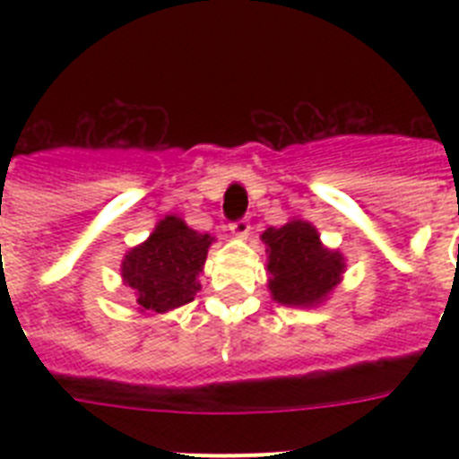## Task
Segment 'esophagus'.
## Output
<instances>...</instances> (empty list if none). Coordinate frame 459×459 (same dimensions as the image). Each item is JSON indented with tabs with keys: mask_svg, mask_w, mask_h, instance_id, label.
I'll list each match as a JSON object with an SVG mask.
<instances>
[{
	"mask_svg": "<svg viewBox=\"0 0 459 459\" xmlns=\"http://www.w3.org/2000/svg\"><path fill=\"white\" fill-rule=\"evenodd\" d=\"M230 230H232L234 237H248L250 234V222L246 218H238V221L230 222Z\"/></svg>",
	"mask_w": 459,
	"mask_h": 459,
	"instance_id": "34e87169",
	"label": "esophagus"
}]
</instances>
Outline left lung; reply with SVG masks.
Segmentation results:
<instances>
[{
	"label": "left lung",
	"instance_id": "obj_1",
	"mask_svg": "<svg viewBox=\"0 0 459 459\" xmlns=\"http://www.w3.org/2000/svg\"><path fill=\"white\" fill-rule=\"evenodd\" d=\"M269 253V287L278 303L312 306L338 285L342 255L324 248L317 230L306 221L269 227L262 234Z\"/></svg>",
	"mask_w": 459,
	"mask_h": 459
}]
</instances>
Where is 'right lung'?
<instances>
[{"instance_id": "right-lung-1", "label": "right lung", "mask_w": 459, "mask_h": 459, "mask_svg": "<svg viewBox=\"0 0 459 459\" xmlns=\"http://www.w3.org/2000/svg\"><path fill=\"white\" fill-rule=\"evenodd\" d=\"M211 241L209 234L195 232L177 216L158 222L156 232L121 264L124 282L137 291L142 310L165 312L193 301Z\"/></svg>"}]
</instances>
